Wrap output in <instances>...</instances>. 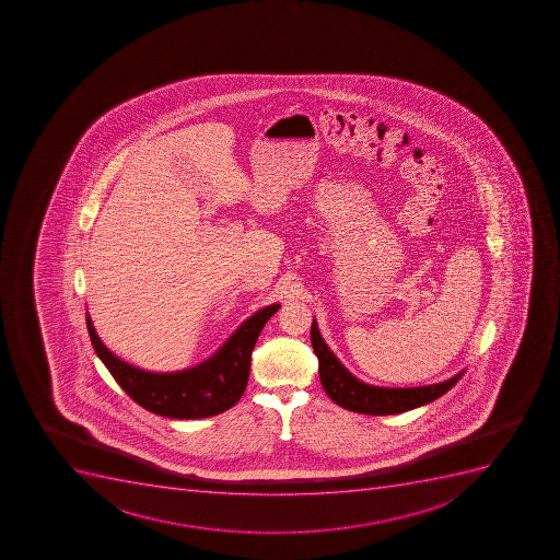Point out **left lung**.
<instances>
[{
  "instance_id": "obj_1",
  "label": "left lung",
  "mask_w": 560,
  "mask_h": 560,
  "mask_svg": "<svg viewBox=\"0 0 560 560\" xmlns=\"http://www.w3.org/2000/svg\"><path fill=\"white\" fill-rule=\"evenodd\" d=\"M311 341L314 353L319 360V378H322L323 389L339 407H345L351 412L370 413V416L407 412L443 396L463 376V373H458L457 376L441 384L412 387V389L373 387L351 375L350 371L346 370L337 357L328 350L322 334L317 330L316 319L312 322Z\"/></svg>"
}]
</instances>
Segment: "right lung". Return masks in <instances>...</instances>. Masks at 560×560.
I'll list each match as a JSON object with an SVG mask.
<instances>
[{
  "label": "right lung",
  "instance_id": "1",
  "mask_svg": "<svg viewBox=\"0 0 560 560\" xmlns=\"http://www.w3.org/2000/svg\"><path fill=\"white\" fill-rule=\"evenodd\" d=\"M278 308L280 305H269L258 311L212 359L178 373L137 370L107 350L89 316L88 330L97 357L136 404L171 419H200L224 412L241 399L248 384L255 342Z\"/></svg>",
  "mask_w": 560,
  "mask_h": 560
}]
</instances>
